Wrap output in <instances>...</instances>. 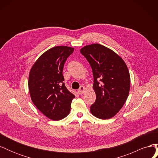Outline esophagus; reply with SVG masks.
<instances>
[{
    "instance_id": "34e87169",
    "label": "esophagus",
    "mask_w": 158,
    "mask_h": 158,
    "mask_svg": "<svg viewBox=\"0 0 158 158\" xmlns=\"http://www.w3.org/2000/svg\"><path fill=\"white\" fill-rule=\"evenodd\" d=\"M85 87L84 86V85H81L80 86V88L78 89V93L80 94V95H81V94H82L84 92V90H85Z\"/></svg>"
}]
</instances>
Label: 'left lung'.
I'll list each match as a JSON object with an SVG mask.
<instances>
[{
    "label": "left lung",
    "mask_w": 158,
    "mask_h": 158,
    "mask_svg": "<svg viewBox=\"0 0 158 158\" xmlns=\"http://www.w3.org/2000/svg\"><path fill=\"white\" fill-rule=\"evenodd\" d=\"M92 67L93 89L96 95L90 112L100 119L113 117L126 102L131 77L125 62L111 49L98 44L80 49Z\"/></svg>",
    "instance_id": "obj_1"
}]
</instances>
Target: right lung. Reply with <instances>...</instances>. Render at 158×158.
Returning <instances> with one entry per match:
<instances>
[{
  "label": "right lung",
  "instance_id": "right-lung-1",
  "mask_svg": "<svg viewBox=\"0 0 158 158\" xmlns=\"http://www.w3.org/2000/svg\"><path fill=\"white\" fill-rule=\"evenodd\" d=\"M74 49L67 46L52 47L37 59L30 71L28 88L31 101L52 121L68 115L75 98L66 88L63 75L65 61Z\"/></svg>",
  "mask_w": 158,
  "mask_h": 158
}]
</instances>
